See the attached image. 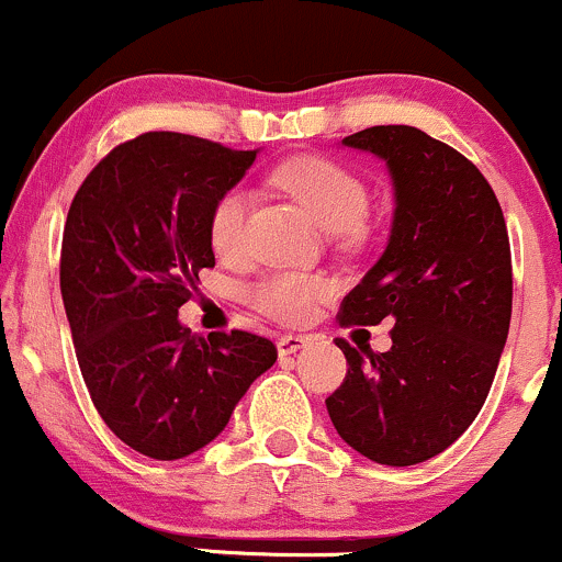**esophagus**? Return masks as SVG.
<instances>
[{"label": "esophagus", "instance_id": "1", "mask_svg": "<svg viewBox=\"0 0 562 562\" xmlns=\"http://www.w3.org/2000/svg\"><path fill=\"white\" fill-rule=\"evenodd\" d=\"M308 344V335H299V333H285L277 338V351H280V357H290V353L301 351L303 346Z\"/></svg>", "mask_w": 562, "mask_h": 562}]
</instances>
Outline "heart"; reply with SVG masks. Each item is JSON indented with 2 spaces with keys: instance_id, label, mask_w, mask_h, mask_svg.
I'll return each mask as SVG.
<instances>
[{
  "instance_id": "1",
  "label": "heart",
  "mask_w": 562,
  "mask_h": 562,
  "mask_svg": "<svg viewBox=\"0 0 562 562\" xmlns=\"http://www.w3.org/2000/svg\"><path fill=\"white\" fill-rule=\"evenodd\" d=\"M269 182L285 192L325 232L357 235L370 211V190L344 164L322 156H299L282 160L269 173ZM248 192L229 187L214 200L209 214V240L216 254L229 256L240 248ZM333 293V282L322 274L272 272L248 288L245 299L267 317L299 325L312 319L317 306Z\"/></svg>"
}]
</instances>
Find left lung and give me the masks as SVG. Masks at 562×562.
<instances>
[{
	"mask_svg": "<svg viewBox=\"0 0 562 562\" xmlns=\"http://www.w3.org/2000/svg\"><path fill=\"white\" fill-rule=\"evenodd\" d=\"M389 164L396 211L385 254L340 303V327H391L367 353L335 338L346 378L325 398L340 438L380 465H417L451 447L486 402L513 314V256L492 184L415 126L344 139Z\"/></svg>",
	"mask_w": 562,
	"mask_h": 562,
	"instance_id": "1",
	"label": "left lung"
}]
</instances>
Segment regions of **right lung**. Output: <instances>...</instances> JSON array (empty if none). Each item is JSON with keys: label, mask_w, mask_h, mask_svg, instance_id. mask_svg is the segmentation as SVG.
I'll return each instance as SVG.
<instances>
[{"label": "right lung", "mask_w": 562, "mask_h": 562, "mask_svg": "<svg viewBox=\"0 0 562 562\" xmlns=\"http://www.w3.org/2000/svg\"><path fill=\"white\" fill-rule=\"evenodd\" d=\"M256 150L192 134L147 132L115 145L70 203L60 293L94 409L126 447L182 460L222 434L245 391L277 362L248 333L203 338L179 325L209 240L214 200Z\"/></svg>", "instance_id": "right-lung-1"}]
</instances>
